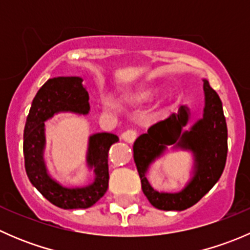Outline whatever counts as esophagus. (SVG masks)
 <instances>
[{
    "instance_id": "34e87169",
    "label": "esophagus",
    "mask_w": 250,
    "mask_h": 250,
    "mask_svg": "<svg viewBox=\"0 0 250 250\" xmlns=\"http://www.w3.org/2000/svg\"><path fill=\"white\" fill-rule=\"evenodd\" d=\"M137 135H138V132L135 129H127L125 132H123L122 139L130 144L137 139Z\"/></svg>"
}]
</instances>
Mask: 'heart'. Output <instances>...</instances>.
<instances>
[{"instance_id":"obj_1","label":"heart","mask_w":250,"mask_h":250,"mask_svg":"<svg viewBox=\"0 0 250 250\" xmlns=\"http://www.w3.org/2000/svg\"><path fill=\"white\" fill-rule=\"evenodd\" d=\"M103 109H104V110H107V109H109V106H107L106 104H103Z\"/></svg>"}]
</instances>
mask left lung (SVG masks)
Returning a JSON list of instances; mask_svg holds the SVG:
<instances>
[{"label": "left lung", "instance_id": "left-lung-1", "mask_svg": "<svg viewBox=\"0 0 250 250\" xmlns=\"http://www.w3.org/2000/svg\"><path fill=\"white\" fill-rule=\"evenodd\" d=\"M203 117L188 130H183L190 118L188 107L183 105L178 113H172L141 134L134 145V162L141 180V188L148 202L161 210H184L213 188L224 172L228 157V127L223 104L215 90L203 80ZM168 146L191 150L195 166L189 184L179 193H158L149 185L146 173L150 163L160 157Z\"/></svg>", "mask_w": 250, "mask_h": 250}]
</instances>
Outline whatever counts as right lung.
<instances>
[{"label": "right lung", "instance_id": "right-lung-1", "mask_svg": "<svg viewBox=\"0 0 250 250\" xmlns=\"http://www.w3.org/2000/svg\"><path fill=\"white\" fill-rule=\"evenodd\" d=\"M81 77L49 78L32 100L24 128L25 170L32 185L50 203L62 209H84L95 204L109 188L110 146L117 143L112 133H95L88 141L87 166L94 169V181L83 188H65L49 175L44 162V122L55 113L89 112V95Z\"/></svg>", "mask_w": 250, "mask_h": 250}]
</instances>
